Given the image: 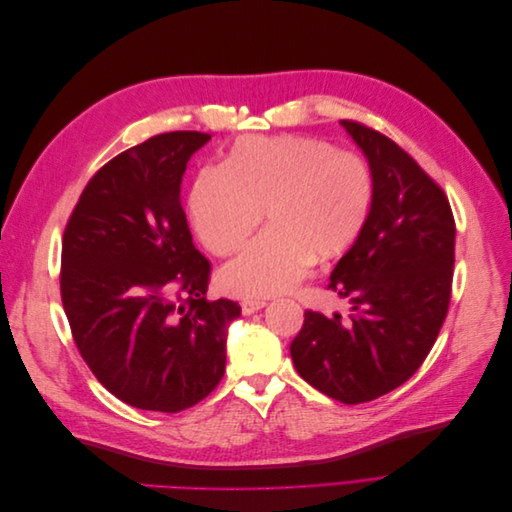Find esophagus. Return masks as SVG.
<instances>
[{"label": "esophagus", "mask_w": 512, "mask_h": 512, "mask_svg": "<svg viewBox=\"0 0 512 512\" xmlns=\"http://www.w3.org/2000/svg\"><path fill=\"white\" fill-rule=\"evenodd\" d=\"M265 305H267V303L262 301V299H243V301H241V312H243L245 316H250V314L258 312V309L265 307Z\"/></svg>", "instance_id": "34e87169"}]
</instances>
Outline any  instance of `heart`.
Instances as JSON below:
<instances>
[{
  "label": "heart",
  "instance_id": "heart-1",
  "mask_svg": "<svg viewBox=\"0 0 512 512\" xmlns=\"http://www.w3.org/2000/svg\"><path fill=\"white\" fill-rule=\"evenodd\" d=\"M376 183L352 151L312 136H245L220 168L192 185L190 220L213 256L237 252L258 226L267 230L222 271L239 297H273L299 284L309 265L344 256L365 232Z\"/></svg>",
  "mask_w": 512,
  "mask_h": 512
}]
</instances>
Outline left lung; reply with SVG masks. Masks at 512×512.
<instances>
[{
	"instance_id": "8db88e82",
	"label": "left lung",
	"mask_w": 512,
	"mask_h": 512,
	"mask_svg": "<svg viewBox=\"0 0 512 512\" xmlns=\"http://www.w3.org/2000/svg\"><path fill=\"white\" fill-rule=\"evenodd\" d=\"M342 126L376 183L369 224L327 286L350 316L307 309L290 354L305 382L354 406L404 384L436 344L453 290L455 218L440 185L389 136L352 119Z\"/></svg>"
}]
</instances>
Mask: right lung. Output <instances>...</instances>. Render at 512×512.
<instances>
[{"label":"right lung","mask_w":512,"mask_h":512,"mask_svg":"<svg viewBox=\"0 0 512 512\" xmlns=\"http://www.w3.org/2000/svg\"><path fill=\"white\" fill-rule=\"evenodd\" d=\"M205 132H166L89 179L61 243L59 290L74 344L123 404L181 412L220 384L241 314L207 299L211 262L192 243L181 179Z\"/></svg>","instance_id":"add662e5"}]
</instances>
